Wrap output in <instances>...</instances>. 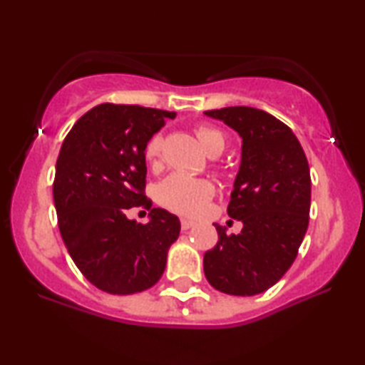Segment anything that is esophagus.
I'll return each mask as SVG.
<instances>
[{
    "mask_svg": "<svg viewBox=\"0 0 365 365\" xmlns=\"http://www.w3.org/2000/svg\"><path fill=\"white\" fill-rule=\"evenodd\" d=\"M194 221H191V219H186V217H181V227L182 231H187V229H191L194 226Z\"/></svg>",
    "mask_w": 365,
    "mask_h": 365,
    "instance_id": "obj_1",
    "label": "esophagus"
}]
</instances>
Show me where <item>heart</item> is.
<instances>
[{"mask_svg":"<svg viewBox=\"0 0 365 365\" xmlns=\"http://www.w3.org/2000/svg\"><path fill=\"white\" fill-rule=\"evenodd\" d=\"M197 141L207 154L221 153L226 146V138L212 126L196 128ZM163 149V138L156 134L149 139L144 156L149 164H158ZM214 196V184L207 179H197L186 174L174 173L159 184L158 197L164 207L179 214H196Z\"/></svg>","mask_w":365,"mask_h":365,"instance_id":"1","label":"heart"}]
</instances>
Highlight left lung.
<instances>
[{
    "instance_id": "obj_1",
    "label": "left lung",
    "mask_w": 365,
    "mask_h": 365,
    "mask_svg": "<svg viewBox=\"0 0 365 365\" xmlns=\"http://www.w3.org/2000/svg\"><path fill=\"white\" fill-rule=\"evenodd\" d=\"M242 138L241 168L227 214L239 234L216 226L219 241L204 254V274L217 291L256 296L272 287L297 256L309 226L311 173L304 149L272 114L249 106L211 109Z\"/></svg>"
}]
</instances>
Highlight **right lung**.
I'll list each match as a JSON object with an SVG mask.
<instances>
[{"label": "right lung", "mask_w": 365, "mask_h": 365, "mask_svg": "<svg viewBox=\"0 0 365 365\" xmlns=\"http://www.w3.org/2000/svg\"><path fill=\"white\" fill-rule=\"evenodd\" d=\"M176 113L138 104L93 108L64 138L53 182L58 226L69 256L93 286L109 294L146 291L161 279L181 231L178 216L146 197L149 139ZM144 207L150 222L125 217Z\"/></svg>", "instance_id": "add662e5"}]
</instances>
